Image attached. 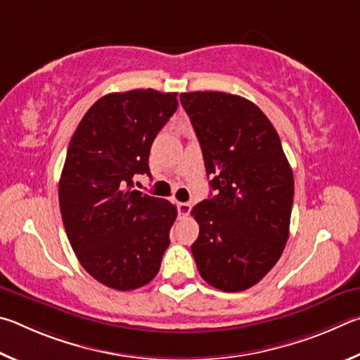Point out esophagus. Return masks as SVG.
<instances>
[{
    "mask_svg": "<svg viewBox=\"0 0 360 360\" xmlns=\"http://www.w3.org/2000/svg\"><path fill=\"white\" fill-rule=\"evenodd\" d=\"M176 210H179V217H180V218H185V217L190 215L191 204H188V202H179V204H176Z\"/></svg>",
    "mask_w": 360,
    "mask_h": 360,
    "instance_id": "1",
    "label": "esophagus"
}]
</instances>
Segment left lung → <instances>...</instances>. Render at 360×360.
<instances>
[{
  "instance_id": "obj_1",
  "label": "left lung",
  "mask_w": 360,
  "mask_h": 360,
  "mask_svg": "<svg viewBox=\"0 0 360 360\" xmlns=\"http://www.w3.org/2000/svg\"><path fill=\"white\" fill-rule=\"evenodd\" d=\"M217 196L193 207L191 245L210 286L237 292L278 262L289 237L294 175L278 132L251 101L223 91L181 93Z\"/></svg>"
}]
</instances>
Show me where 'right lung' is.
Listing matches in <instances>:
<instances>
[{
    "mask_svg": "<svg viewBox=\"0 0 360 360\" xmlns=\"http://www.w3.org/2000/svg\"><path fill=\"white\" fill-rule=\"evenodd\" d=\"M179 105L176 93L105 94L82 118L69 142L58 199L69 243L88 274L107 288L132 291L155 278L176 207L132 191L150 174V148Z\"/></svg>",
    "mask_w": 360,
    "mask_h": 360,
    "instance_id": "add662e5",
    "label": "right lung"
}]
</instances>
